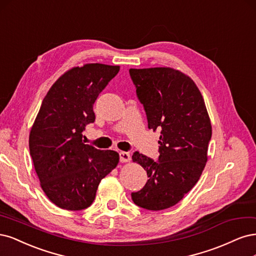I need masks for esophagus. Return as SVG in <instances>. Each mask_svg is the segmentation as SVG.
Wrapping results in <instances>:
<instances>
[{
	"label": "esophagus",
	"instance_id": "esophagus-1",
	"mask_svg": "<svg viewBox=\"0 0 256 256\" xmlns=\"http://www.w3.org/2000/svg\"><path fill=\"white\" fill-rule=\"evenodd\" d=\"M119 158H120V162H128L130 160V155L128 152H120L119 153Z\"/></svg>",
	"mask_w": 256,
	"mask_h": 256
}]
</instances>
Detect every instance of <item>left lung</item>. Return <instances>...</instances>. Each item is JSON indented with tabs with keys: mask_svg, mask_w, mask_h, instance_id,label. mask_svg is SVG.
<instances>
[{
	"mask_svg": "<svg viewBox=\"0 0 256 256\" xmlns=\"http://www.w3.org/2000/svg\"><path fill=\"white\" fill-rule=\"evenodd\" d=\"M148 128L160 130L156 160L134 152L132 160L146 171L142 189L132 192L139 208L162 210L183 199L196 185L208 162L212 126L194 82L172 68L130 69Z\"/></svg>",
	"mask_w": 256,
	"mask_h": 256,
	"instance_id": "left-lung-1",
	"label": "left lung"
}]
</instances>
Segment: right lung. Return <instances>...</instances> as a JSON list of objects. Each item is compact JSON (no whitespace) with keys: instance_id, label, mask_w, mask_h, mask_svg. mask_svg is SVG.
<instances>
[{"instance_id":"right-lung-1","label":"right lung","mask_w":256,"mask_h":256,"mask_svg":"<svg viewBox=\"0 0 256 256\" xmlns=\"http://www.w3.org/2000/svg\"><path fill=\"white\" fill-rule=\"evenodd\" d=\"M119 66L87 64L66 72L48 90L30 134V153L46 196L67 210L89 208L101 180L119 154L85 144L83 132L96 121L94 104Z\"/></svg>"}]
</instances>
